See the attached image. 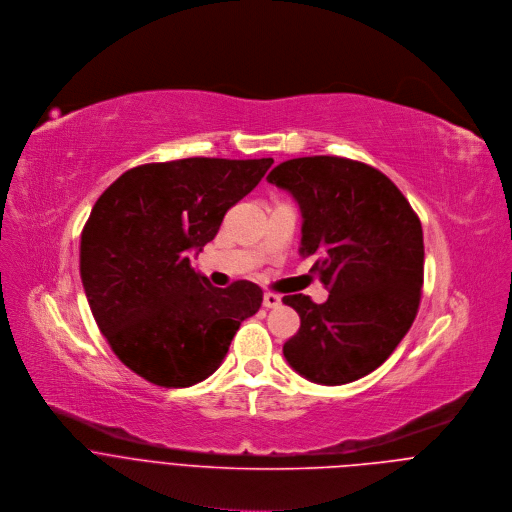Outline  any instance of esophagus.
<instances>
[{
    "instance_id": "esophagus-1",
    "label": "esophagus",
    "mask_w": 512,
    "mask_h": 512,
    "mask_svg": "<svg viewBox=\"0 0 512 512\" xmlns=\"http://www.w3.org/2000/svg\"><path fill=\"white\" fill-rule=\"evenodd\" d=\"M280 294H274V292H266L264 298H262V304L266 306V309H276V306L280 304Z\"/></svg>"
}]
</instances>
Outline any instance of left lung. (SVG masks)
<instances>
[{"mask_svg":"<svg viewBox=\"0 0 512 512\" xmlns=\"http://www.w3.org/2000/svg\"><path fill=\"white\" fill-rule=\"evenodd\" d=\"M300 208V256H315L329 298L282 296L300 329L282 347L313 383L343 385L375 371L410 331L424 284V234L410 201L375 167L300 157L266 177Z\"/></svg>","mask_w":512,"mask_h":512,"instance_id":"left-lung-1","label":"left lung"}]
</instances>
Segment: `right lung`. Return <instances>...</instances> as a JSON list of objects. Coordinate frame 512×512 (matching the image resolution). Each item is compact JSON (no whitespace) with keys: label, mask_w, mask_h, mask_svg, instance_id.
Instances as JSON below:
<instances>
[{"label":"right lung","mask_w":512,"mask_h":512,"mask_svg":"<svg viewBox=\"0 0 512 512\" xmlns=\"http://www.w3.org/2000/svg\"><path fill=\"white\" fill-rule=\"evenodd\" d=\"M272 159L189 157L125 171L102 193L80 238V278L92 317L115 355L161 387H189L224 361L262 288H216L191 252L212 242L226 212Z\"/></svg>","instance_id":"obj_1"}]
</instances>
